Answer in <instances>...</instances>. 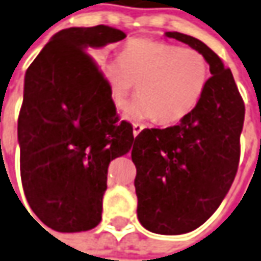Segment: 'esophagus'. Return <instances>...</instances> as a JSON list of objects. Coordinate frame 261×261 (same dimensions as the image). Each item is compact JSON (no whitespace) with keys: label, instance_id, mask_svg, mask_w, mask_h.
Masks as SVG:
<instances>
[{"label":"esophagus","instance_id":"34e87169","mask_svg":"<svg viewBox=\"0 0 261 261\" xmlns=\"http://www.w3.org/2000/svg\"><path fill=\"white\" fill-rule=\"evenodd\" d=\"M143 130H144V125L143 124H134L133 125V134H134V137H137L138 134Z\"/></svg>","mask_w":261,"mask_h":261}]
</instances>
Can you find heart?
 Instances as JSON below:
<instances>
[{"label": "heart", "instance_id": "1", "mask_svg": "<svg viewBox=\"0 0 261 261\" xmlns=\"http://www.w3.org/2000/svg\"><path fill=\"white\" fill-rule=\"evenodd\" d=\"M113 104L124 108L140 84L141 95L125 111L131 121L184 120L201 100L208 83V64L193 48H180L157 40H131L121 57L102 64Z\"/></svg>", "mask_w": 261, "mask_h": 261}]
</instances>
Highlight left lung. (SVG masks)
<instances>
[{
    "label": "left lung",
    "mask_w": 261,
    "mask_h": 261,
    "mask_svg": "<svg viewBox=\"0 0 261 261\" xmlns=\"http://www.w3.org/2000/svg\"><path fill=\"white\" fill-rule=\"evenodd\" d=\"M166 35L201 53L212 72L189 116L163 130L144 128L131 150L138 220L153 233L173 236L200 227L230 190L240 160L244 101L230 68L204 42L175 31Z\"/></svg>",
    "instance_id": "obj_1"
}]
</instances>
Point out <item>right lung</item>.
<instances>
[{
    "mask_svg": "<svg viewBox=\"0 0 261 261\" xmlns=\"http://www.w3.org/2000/svg\"><path fill=\"white\" fill-rule=\"evenodd\" d=\"M107 25L57 33L28 67L18 117L19 170L27 201L49 228L77 233L101 220L110 161L133 148L90 49L121 41Z\"/></svg>",
    "mask_w": 261,
    "mask_h": 261,
    "instance_id": "right-lung-1",
    "label": "right lung"
}]
</instances>
